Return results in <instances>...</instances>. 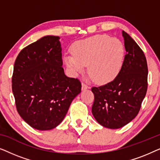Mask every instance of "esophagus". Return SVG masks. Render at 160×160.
Here are the masks:
<instances>
[{"label": "esophagus", "mask_w": 160, "mask_h": 160, "mask_svg": "<svg viewBox=\"0 0 160 160\" xmlns=\"http://www.w3.org/2000/svg\"><path fill=\"white\" fill-rule=\"evenodd\" d=\"M89 89V87H88L87 84H82V89L83 91L86 90V89Z\"/></svg>", "instance_id": "esophagus-1"}]
</instances>
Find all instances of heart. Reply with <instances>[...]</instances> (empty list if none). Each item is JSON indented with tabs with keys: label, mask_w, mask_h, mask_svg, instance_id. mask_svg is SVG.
Here are the masks:
<instances>
[{
	"label": "heart",
	"mask_w": 160,
	"mask_h": 160,
	"mask_svg": "<svg viewBox=\"0 0 160 160\" xmlns=\"http://www.w3.org/2000/svg\"><path fill=\"white\" fill-rule=\"evenodd\" d=\"M73 55L65 56L66 66L73 73H88L98 84H106L117 77L123 65L124 47L119 39L97 35L77 41L72 47Z\"/></svg>",
	"instance_id": "heart-1"
}]
</instances>
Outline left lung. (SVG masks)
<instances>
[{
	"label": "left lung",
	"instance_id": "obj_1",
	"mask_svg": "<svg viewBox=\"0 0 160 160\" xmlns=\"http://www.w3.org/2000/svg\"><path fill=\"white\" fill-rule=\"evenodd\" d=\"M126 54L123 65L112 82L92 87L95 100L92 113L100 125L119 129L138 113L147 91L148 67L143 52L130 35L122 30Z\"/></svg>",
	"mask_w": 160,
	"mask_h": 160
}]
</instances>
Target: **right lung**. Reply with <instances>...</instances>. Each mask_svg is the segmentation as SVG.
Here are the masks:
<instances>
[{
	"instance_id": "obj_1",
	"label": "right lung",
	"mask_w": 160,
	"mask_h": 160,
	"mask_svg": "<svg viewBox=\"0 0 160 160\" xmlns=\"http://www.w3.org/2000/svg\"><path fill=\"white\" fill-rule=\"evenodd\" d=\"M60 38L42 37L24 48L14 62L12 92L17 111L38 130L58 126L82 89L77 78L64 73Z\"/></svg>"
}]
</instances>
